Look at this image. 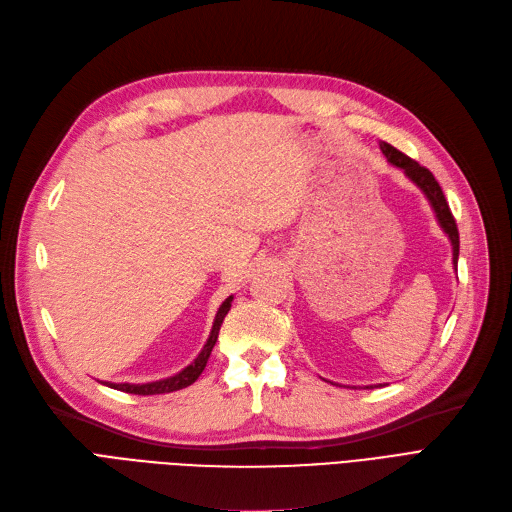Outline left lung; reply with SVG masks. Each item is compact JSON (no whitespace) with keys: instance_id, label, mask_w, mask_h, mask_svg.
Here are the masks:
<instances>
[{"instance_id":"obj_1","label":"left lung","mask_w":512,"mask_h":512,"mask_svg":"<svg viewBox=\"0 0 512 512\" xmlns=\"http://www.w3.org/2000/svg\"><path fill=\"white\" fill-rule=\"evenodd\" d=\"M380 149L386 155L388 163L391 166L403 170V174L410 178L414 185L426 195L428 203H431L435 216L439 220V227L443 229V233L452 241V250H454V267H458V254H460V235H458V227H456V220L452 216V210L447 206V199L439 187V182L435 180V176L428 172L424 166H420L418 161H414L412 157L403 155L401 151H397L395 147L388 145V142H380ZM376 386V384H374ZM374 386H367V388H374ZM382 386V384H380Z\"/></svg>"}]
</instances>
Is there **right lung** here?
Returning a JSON list of instances; mask_svg holds the SVG:
<instances>
[{
    "mask_svg": "<svg viewBox=\"0 0 512 512\" xmlns=\"http://www.w3.org/2000/svg\"><path fill=\"white\" fill-rule=\"evenodd\" d=\"M231 302H233V296H229L227 300H224L220 304V309L216 313V319H214V325H212V332H210V338L208 342L203 344L201 353L197 355V359L187 365L185 370L170 376V378H163V380H155V382H147V384H130V382H124V384H115V382H105L107 386L115 388V391H124V393H132V395H163V393H174V391H180V388H187L191 386L203 372V367H206L208 359H210V353L214 349V344L218 340V332H220V325L224 321V317H227L229 309H231Z\"/></svg>",
    "mask_w": 512,
    "mask_h": 512,
    "instance_id": "obj_1",
    "label": "right lung"
}]
</instances>
